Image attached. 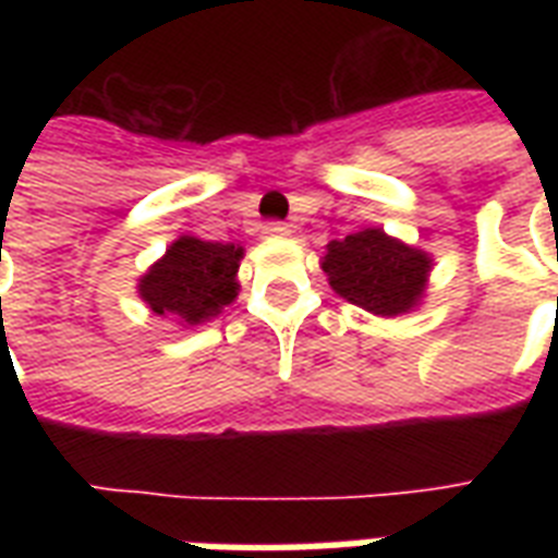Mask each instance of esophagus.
Wrapping results in <instances>:
<instances>
[{
    "label": "esophagus",
    "mask_w": 558,
    "mask_h": 558,
    "mask_svg": "<svg viewBox=\"0 0 558 558\" xmlns=\"http://www.w3.org/2000/svg\"><path fill=\"white\" fill-rule=\"evenodd\" d=\"M263 234H266V236H289V234H292V228H289L287 222H266V226H263Z\"/></svg>",
    "instance_id": "1"
}]
</instances>
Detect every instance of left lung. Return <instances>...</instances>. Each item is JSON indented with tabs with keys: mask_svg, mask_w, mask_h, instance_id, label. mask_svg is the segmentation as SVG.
Wrapping results in <instances>:
<instances>
[{
	"mask_svg": "<svg viewBox=\"0 0 558 558\" xmlns=\"http://www.w3.org/2000/svg\"><path fill=\"white\" fill-rule=\"evenodd\" d=\"M322 269L336 295L379 318H399L423 304L434 260L423 248L367 226L327 243Z\"/></svg>",
	"mask_w": 558,
	"mask_h": 558,
	"instance_id": "obj_1",
	"label": "left lung"
}]
</instances>
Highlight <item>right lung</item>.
<instances>
[{
	"label": "right lung",
	"instance_id": "add662e5",
	"mask_svg": "<svg viewBox=\"0 0 558 558\" xmlns=\"http://www.w3.org/2000/svg\"><path fill=\"white\" fill-rule=\"evenodd\" d=\"M245 248L234 243H210L193 234L177 236L168 252L138 278V298L150 313L196 327L217 318L234 304L240 283L236 271Z\"/></svg>",
	"mask_w": 558,
	"mask_h": 558
}]
</instances>
